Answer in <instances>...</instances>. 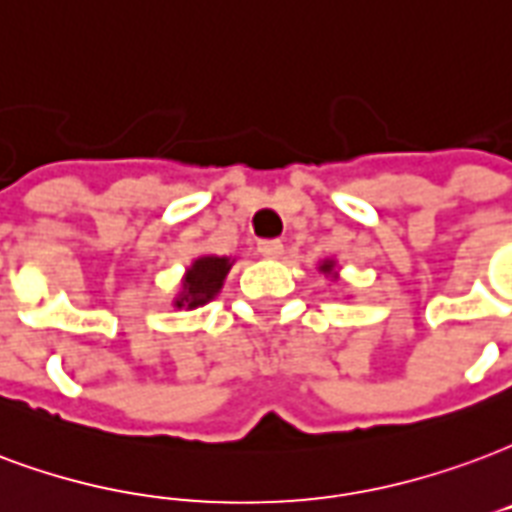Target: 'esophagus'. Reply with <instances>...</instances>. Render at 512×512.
<instances>
[{
  "instance_id": "34e87169",
  "label": "esophagus",
  "mask_w": 512,
  "mask_h": 512,
  "mask_svg": "<svg viewBox=\"0 0 512 512\" xmlns=\"http://www.w3.org/2000/svg\"><path fill=\"white\" fill-rule=\"evenodd\" d=\"M257 252L263 257H279L285 252V244L279 238H266V241H257Z\"/></svg>"
}]
</instances>
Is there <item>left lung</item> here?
Instances as JSON below:
<instances>
[{
	"label": "left lung",
	"instance_id": "1",
	"mask_svg": "<svg viewBox=\"0 0 512 512\" xmlns=\"http://www.w3.org/2000/svg\"><path fill=\"white\" fill-rule=\"evenodd\" d=\"M320 271H323V274L336 276V263H333V260H323V263H320Z\"/></svg>",
	"mask_w": 512,
	"mask_h": 512
}]
</instances>
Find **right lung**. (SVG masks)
I'll return each instance as SVG.
<instances>
[{
	"label": "right lung",
	"instance_id": "right-lung-1",
	"mask_svg": "<svg viewBox=\"0 0 512 512\" xmlns=\"http://www.w3.org/2000/svg\"><path fill=\"white\" fill-rule=\"evenodd\" d=\"M233 266L230 257H217V255H203L198 257L184 274L181 282L179 298L173 301L176 309H198V306L214 301V295L225 285V276Z\"/></svg>",
	"mask_w": 512,
	"mask_h": 512
}]
</instances>
